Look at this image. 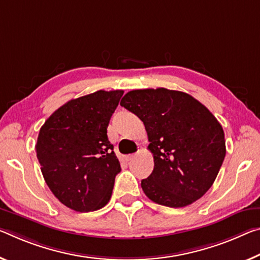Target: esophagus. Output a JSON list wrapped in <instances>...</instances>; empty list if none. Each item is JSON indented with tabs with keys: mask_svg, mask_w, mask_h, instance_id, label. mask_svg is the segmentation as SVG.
Masks as SVG:
<instances>
[{
	"mask_svg": "<svg viewBox=\"0 0 260 260\" xmlns=\"http://www.w3.org/2000/svg\"><path fill=\"white\" fill-rule=\"evenodd\" d=\"M133 157H134V155H127V156H125V160L126 162H128V160H131Z\"/></svg>",
	"mask_w": 260,
	"mask_h": 260,
	"instance_id": "1",
	"label": "esophagus"
}]
</instances>
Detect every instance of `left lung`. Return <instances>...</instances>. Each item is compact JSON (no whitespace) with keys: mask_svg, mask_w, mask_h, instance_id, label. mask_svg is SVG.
<instances>
[{"mask_svg":"<svg viewBox=\"0 0 260 260\" xmlns=\"http://www.w3.org/2000/svg\"><path fill=\"white\" fill-rule=\"evenodd\" d=\"M120 105L141 119L154 155V170L141 180L154 203L179 208L200 199L225 156L223 128L188 93L166 88L132 90Z\"/></svg>","mask_w":260,"mask_h":260,"instance_id":"1","label":"left lung"}]
</instances>
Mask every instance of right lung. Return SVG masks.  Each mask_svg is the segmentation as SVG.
<instances>
[{"instance_id":"obj_1","label":"right lung","mask_w":260,"mask_h":260,"mask_svg":"<svg viewBox=\"0 0 260 260\" xmlns=\"http://www.w3.org/2000/svg\"><path fill=\"white\" fill-rule=\"evenodd\" d=\"M122 90H100L66 103L41 126L36 151L44 179L60 203L86 213L109 203L120 163L108 126Z\"/></svg>"}]
</instances>
